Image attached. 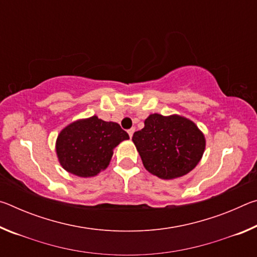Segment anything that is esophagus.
I'll return each mask as SVG.
<instances>
[{"instance_id": "1", "label": "esophagus", "mask_w": 257, "mask_h": 257, "mask_svg": "<svg viewBox=\"0 0 257 257\" xmlns=\"http://www.w3.org/2000/svg\"><path fill=\"white\" fill-rule=\"evenodd\" d=\"M134 133H135V128H130L129 130H128V134H129V137L132 138L133 137V135H134Z\"/></svg>"}]
</instances>
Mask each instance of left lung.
<instances>
[{
	"instance_id": "obj_1",
	"label": "left lung",
	"mask_w": 257,
	"mask_h": 257,
	"mask_svg": "<svg viewBox=\"0 0 257 257\" xmlns=\"http://www.w3.org/2000/svg\"><path fill=\"white\" fill-rule=\"evenodd\" d=\"M144 123L134 134L133 142L146 170L162 179H173L196 167L205 150V138L194 122L155 113Z\"/></svg>"
}]
</instances>
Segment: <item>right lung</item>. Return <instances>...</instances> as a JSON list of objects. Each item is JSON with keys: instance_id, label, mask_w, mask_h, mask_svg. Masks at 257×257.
Listing matches in <instances>:
<instances>
[{"instance_id": "add662e5", "label": "right lung", "mask_w": 257, "mask_h": 257, "mask_svg": "<svg viewBox=\"0 0 257 257\" xmlns=\"http://www.w3.org/2000/svg\"><path fill=\"white\" fill-rule=\"evenodd\" d=\"M125 139H129V135L118 123L94 115L64 128L56 141V153L68 172L93 177L107 167L113 149Z\"/></svg>"}]
</instances>
